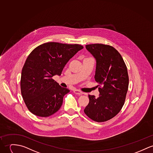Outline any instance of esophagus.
<instances>
[{"instance_id": "esophagus-1", "label": "esophagus", "mask_w": 153, "mask_h": 153, "mask_svg": "<svg viewBox=\"0 0 153 153\" xmlns=\"http://www.w3.org/2000/svg\"><path fill=\"white\" fill-rule=\"evenodd\" d=\"M73 92H74V93H75V94H79V95H82V94H83L82 92L80 91L79 90H73Z\"/></svg>"}]
</instances>
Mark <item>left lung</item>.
I'll use <instances>...</instances> for the list:
<instances>
[{
  "mask_svg": "<svg viewBox=\"0 0 153 153\" xmlns=\"http://www.w3.org/2000/svg\"><path fill=\"white\" fill-rule=\"evenodd\" d=\"M96 60L95 80L100 96L88 95L89 103L84 112L95 122H102L116 116L121 110L129 86L127 67L114 48L101 44L85 45Z\"/></svg>",
  "mask_w": 153,
  "mask_h": 153,
  "instance_id": "1",
  "label": "left lung"
}]
</instances>
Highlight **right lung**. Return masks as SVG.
I'll return each instance as SVG.
<instances>
[{
	"label": "right lung",
	"instance_id": "obj_1",
	"mask_svg": "<svg viewBox=\"0 0 153 153\" xmlns=\"http://www.w3.org/2000/svg\"><path fill=\"white\" fill-rule=\"evenodd\" d=\"M83 47L51 42L35 48L22 71L20 87L24 101L34 115L48 117L56 112L70 90L52 77L61 75L68 61Z\"/></svg>",
	"mask_w": 153,
	"mask_h": 153
}]
</instances>
